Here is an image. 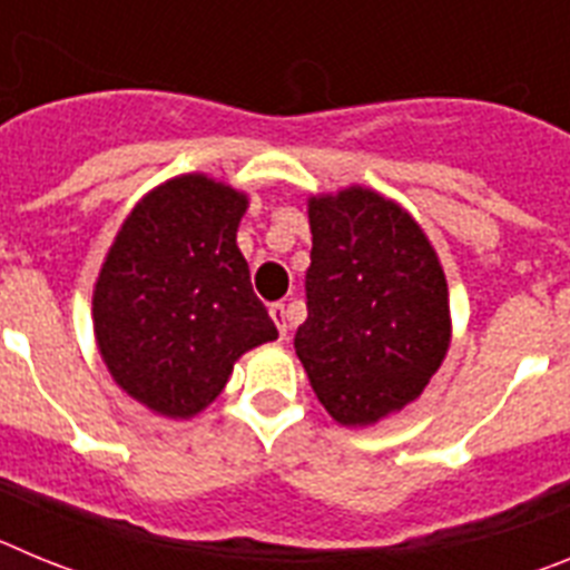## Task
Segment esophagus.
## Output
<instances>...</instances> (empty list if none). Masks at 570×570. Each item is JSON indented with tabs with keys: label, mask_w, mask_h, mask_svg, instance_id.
<instances>
[{
	"label": "esophagus",
	"mask_w": 570,
	"mask_h": 570,
	"mask_svg": "<svg viewBox=\"0 0 570 570\" xmlns=\"http://www.w3.org/2000/svg\"><path fill=\"white\" fill-rule=\"evenodd\" d=\"M268 314L271 320L276 322V331H279L282 340H288V311H285V305H282V302H274L268 308Z\"/></svg>",
	"instance_id": "1"
}]
</instances>
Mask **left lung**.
I'll use <instances>...</instances> for the list:
<instances>
[{
  "mask_svg": "<svg viewBox=\"0 0 570 570\" xmlns=\"http://www.w3.org/2000/svg\"><path fill=\"white\" fill-rule=\"evenodd\" d=\"M308 219L296 356L336 422L374 425L414 402L445 360V274L414 216L371 188L311 196Z\"/></svg>",
  "mask_w": 570,
  "mask_h": 570,
  "instance_id": "1",
  "label": "left lung"
}]
</instances>
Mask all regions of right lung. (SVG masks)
Instances as JSON below:
<instances>
[{
  "label": "right lung",
  "mask_w": 570,
  "mask_h": 570,
  "mask_svg": "<svg viewBox=\"0 0 570 570\" xmlns=\"http://www.w3.org/2000/svg\"><path fill=\"white\" fill-rule=\"evenodd\" d=\"M248 196L203 174L150 190L116 234L94 288V331L125 394L170 420L219 396L245 351L276 340L236 248Z\"/></svg>",
  "instance_id": "right-lung-1"
}]
</instances>
